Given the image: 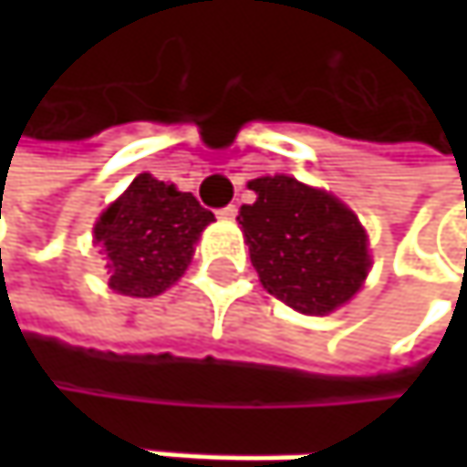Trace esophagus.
<instances>
[{
  "instance_id": "esophagus-1",
  "label": "esophagus",
  "mask_w": 467,
  "mask_h": 467,
  "mask_svg": "<svg viewBox=\"0 0 467 467\" xmlns=\"http://www.w3.org/2000/svg\"><path fill=\"white\" fill-rule=\"evenodd\" d=\"M234 216H237V205H227L219 211V219H224V222H233Z\"/></svg>"
}]
</instances>
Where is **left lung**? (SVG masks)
Masks as SVG:
<instances>
[{"instance_id": "obj_1", "label": "left lung", "mask_w": 467, "mask_h": 467, "mask_svg": "<svg viewBox=\"0 0 467 467\" xmlns=\"http://www.w3.org/2000/svg\"><path fill=\"white\" fill-rule=\"evenodd\" d=\"M248 189L256 202L243 205L237 222L265 289L300 314H329L351 300L370 267L357 216L289 175L256 178Z\"/></svg>"}]
</instances>
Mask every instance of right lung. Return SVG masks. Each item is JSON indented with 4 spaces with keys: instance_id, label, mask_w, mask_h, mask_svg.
<instances>
[{
    "instance_id": "right-lung-1",
    "label": "right lung",
    "mask_w": 467,
    "mask_h": 467,
    "mask_svg": "<svg viewBox=\"0 0 467 467\" xmlns=\"http://www.w3.org/2000/svg\"><path fill=\"white\" fill-rule=\"evenodd\" d=\"M213 222L189 192L138 175L97 222L110 267V286L130 297L161 295L186 270L200 233Z\"/></svg>"
}]
</instances>
